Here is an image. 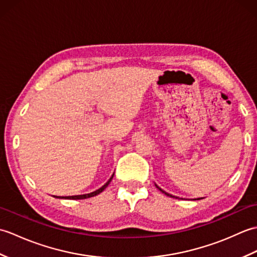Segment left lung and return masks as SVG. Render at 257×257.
<instances>
[{
  "mask_svg": "<svg viewBox=\"0 0 257 257\" xmlns=\"http://www.w3.org/2000/svg\"><path fill=\"white\" fill-rule=\"evenodd\" d=\"M156 187H157L158 189H159V190L161 191V192H162V193H165L166 195H168V196H171V198H176V199H178V198H177V196H174V195H172V194H169V193H167V192H166V191H163L162 189H160L159 187H158V185H157V184H156ZM201 199H202V198H201ZM198 200H200V199H198Z\"/></svg>",
  "mask_w": 257,
  "mask_h": 257,
  "instance_id": "1",
  "label": "left lung"
}]
</instances>
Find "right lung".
Here are the masks:
<instances>
[{
  "instance_id": "obj_1",
  "label": "right lung",
  "mask_w": 257,
  "mask_h": 257,
  "mask_svg": "<svg viewBox=\"0 0 257 257\" xmlns=\"http://www.w3.org/2000/svg\"><path fill=\"white\" fill-rule=\"evenodd\" d=\"M112 178H113V174L111 176V178L109 179L108 181L106 182V184H103L100 189H98V190L94 191V192H91V193L80 194V195H72V196H62V198H61V196H56V198H59V199H70V200H83V199H87V198H91V196H95V195H97V194H99L100 192H102V191L108 187V184L110 183Z\"/></svg>"
}]
</instances>
